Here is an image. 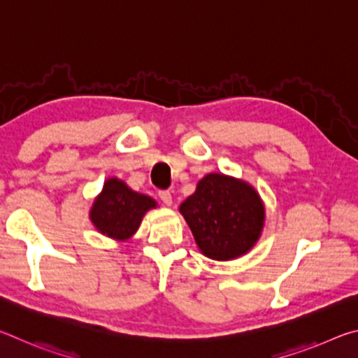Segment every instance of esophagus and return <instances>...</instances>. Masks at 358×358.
<instances>
[{"instance_id":"34e87169","label":"esophagus","mask_w":358,"mask_h":358,"mask_svg":"<svg viewBox=\"0 0 358 358\" xmlns=\"http://www.w3.org/2000/svg\"><path fill=\"white\" fill-rule=\"evenodd\" d=\"M159 199L162 201V203L167 205V207H171V205L173 203V201H172V194L169 192V191H161V192H159Z\"/></svg>"}]
</instances>
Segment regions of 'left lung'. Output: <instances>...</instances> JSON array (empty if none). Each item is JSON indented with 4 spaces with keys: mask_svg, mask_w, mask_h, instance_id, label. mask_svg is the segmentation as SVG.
I'll use <instances>...</instances> for the list:
<instances>
[{
    "mask_svg": "<svg viewBox=\"0 0 358 358\" xmlns=\"http://www.w3.org/2000/svg\"><path fill=\"white\" fill-rule=\"evenodd\" d=\"M203 256L234 260L250 252L262 235L265 205L256 187L241 178L211 172L180 205Z\"/></svg>",
    "mask_w": 358,
    "mask_h": 358,
    "instance_id": "8db88e82",
    "label": "left lung"
}]
</instances>
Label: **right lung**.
Wrapping results in <instances>:
<instances>
[{"label":"right lung","mask_w":358,"mask_h":358,"mask_svg":"<svg viewBox=\"0 0 358 358\" xmlns=\"http://www.w3.org/2000/svg\"><path fill=\"white\" fill-rule=\"evenodd\" d=\"M156 207L153 197L132 191L123 180L110 177L94 197L90 221L104 237L128 241L141 227L143 216Z\"/></svg>","instance_id":"1"}]
</instances>
